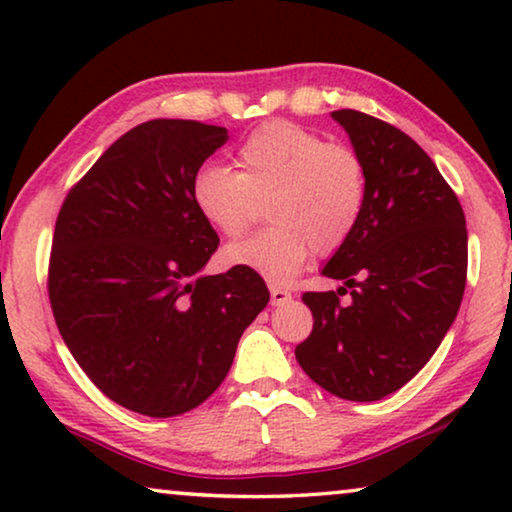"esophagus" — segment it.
Returning <instances> with one entry per match:
<instances>
[{
    "mask_svg": "<svg viewBox=\"0 0 512 512\" xmlns=\"http://www.w3.org/2000/svg\"><path fill=\"white\" fill-rule=\"evenodd\" d=\"M286 300H291V293L282 289V286L277 284H270V303L272 305H284Z\"/></svg>",
    "mask_w": 512,
    "mask_h": 512,
    "instance_id": "34e87169",
    "label": "esophagus"
}]
</instances>
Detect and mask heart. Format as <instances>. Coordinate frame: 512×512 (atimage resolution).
Returning a JSON list of instances; mask_svg holds the SVG:
<instances>
[{
    "instance_id": "heart-1",
    "label": "heart",
    "mask_w": 512,
    "mask_h": 512,
    "mask_svg": "<svg viewBox=\"0 0 512 512\" xmlns=\"http://www.w3.org/2000/svg\"><path fill=\"white\" fill-rule=\"evenodd\" d=\"M237 172L202 165L193 179V202L202 219L228 240L254 223L270 200L272 226L247 242L230 244L223 261L251 268L270 282H289L314 251L335 254L359 226L368 198L361 153L345 142L289 121H272L244 139Z\"/></svg>"
}]
</instances>
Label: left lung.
Returning <instances> with one entry per match:
<instances>
[{
    "label": "left lung",
    "instance_id": "obj_1",
    "mask_svg": "<svg viewBox=\"0 0 512 512\" xmlns=\"http://www.w3.org/2000/svg\"><path fill=\"white\" fill-rule=\"evenodd\" d=\"M361 153L368 198L352 237L326 263L338 291H307L300 368L345 401H380L426 366L466 289L468 235L457 193L415 139L354 109L333 111ZM350 293V303L339 298Z\"/></svg>",
    "mask_w": 512,
    "mask_h": 512
}]
</instances>
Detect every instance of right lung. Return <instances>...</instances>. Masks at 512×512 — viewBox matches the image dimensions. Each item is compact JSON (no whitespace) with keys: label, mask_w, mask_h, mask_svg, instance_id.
Instances as JSON below:
<instances>
[{"label":"right lung","mask_w":512,"mask_h":512,"mask_svg":"<svg viewBox=\"0 0 512 512\" xmlns=\"http://www.w3.org/2000/svg\"><path fill=\"white\" fill-rule=\"evenodd\" d=\"M228 130L156 118L116 139L69 188L53 230L48 300L90 382L146 417L198 408L226 380L263 277H200L219 235L193 202L200 165Z\"/></svg>","instance_id":"add662e5"}]
</instances>
